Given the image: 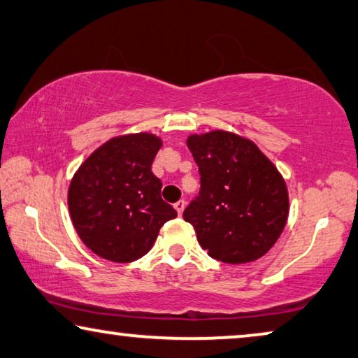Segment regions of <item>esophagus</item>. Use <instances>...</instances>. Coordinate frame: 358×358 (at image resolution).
I'll return each mask as SVG.
<instances>
[{"instance_id":"1","label":"esophagus","mask_w":358,"mask_h":358,"mask_svg":"<svg viewBox=\"0 0 358 358\" xmlns=\"http://www.w3.org/2000/svg\"><path fill=\"white\" fill-rule=\"evenodd\" d=\"M185 206H186V202H185L183 199H180L178 202H175V204H173L175 210L178 212V215H181V213H183V210H185Z\"/></svg>"}]
</instances>
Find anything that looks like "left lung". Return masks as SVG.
<instances>
[{
    "label": "left lung",
    "mask_w": 358,
    "mask_h": 358,
    "mask_svg": "<svg viewBox=\"0 0 358 358\" xmlns=\"http://www.w3.org/2000/svg\"><path fill=\"white\" fill-rule=\"evenodd\" d=\"M201 188L183 212L201 248L223 264L254 262L286 225L289 199L278 170L252 141L228 131L188 138Z\"/></svg>",
    "instance_id": "8db88e82"
}]
</instances>
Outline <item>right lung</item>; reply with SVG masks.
Returning a JSON list of instances; mask_svg holds the SVG:
<instances>
[{
	"mask_svg": "<svg viewBox=\"0 0 358 358\" xmlns=\"http://www.w3.org/2000/svg\"><path fill=\"white\" fill-rule=\"evenodd\" d=\"M161 138L136 133L112 138L85 161L69 186V212L85 246L117 264L149 252L177 210L161 197L151 172Z\"/></svg>",
	"mask_w": 358,
	"mask_h": 358,
	"instance_id": "1",
	"label": "right lung"
}]
</instances>
